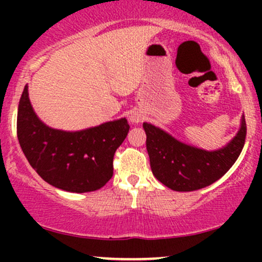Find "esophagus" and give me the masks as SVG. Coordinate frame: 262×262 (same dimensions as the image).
Listing matches in <instances>:
<instances>
[{
  "mask_svg": "<svg viewBox=\"0 0 262 262\" xmlns=\"http://www.w3.org/2000/svg\"><path fill=\"white\" fill-rule=\"evenodd\" d=\"M129 119H130V122L132 123H139V122H141V116L139 113H133L132 114L130 117H129Z\"/></svg>",
  "mask_w": 262,
  "mask_h": 262,
  "instance_id": "34e87169",
  "label": "esophagus"
}]
</instances>
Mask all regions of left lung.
Masks as SVG:
<instances>
[{"instance_id":"obj_1","label":"left lung","mask_w":262,"mask_h":262,"mask_svg":"<svg viewBox=\"0 0 262 262\" xmlns=\"http://www.w3.org/2000/svg\"><path fill=\"white\" fill-rule=\"evenodd\" d=\"M143 127L152 173L166 187L179 192L196 191L221 179L239 158L246 138L244 116L233 140L214 151L181 143L150 123Z\"/></svg>"}]
</instances>
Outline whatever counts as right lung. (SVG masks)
<instances>
[{
	"mask_svg": "<svg viewBox=\"0 0 262 262\" xmlns=\"http://www.w3.org/2000/svg\"><path fill=\"white\" fill-rule=\"evenodd\" d=\"M129 132L125 118L80 132L45 125L33 111L25 87L18 104L17 137L27 160L54 187L91 192L113 176V156Z\"/></svg>",
	"mask_w": 262,
	"mask_h": 262,
	"instance_id": "1",
	"label": "right lung"
}]
</instances>
